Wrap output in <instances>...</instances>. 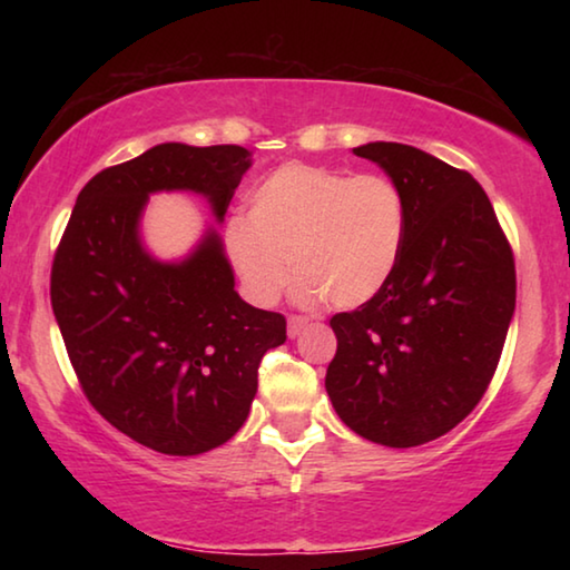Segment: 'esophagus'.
Wrapping results in <instances>:
<instances>
[{
  "label": "esophagus",
  "mask_w": 570,
  "mask_h": 570,
  "mask_svg": "<svg viewBox=\"0 0 570 570\" xmlns=\"http://www.w3.org/2000/svg\"><path fill=\"white\" fill-rule=\"evenodd\" d=\"M306 326H308L306 316H288V336H292V340H296V336L302 334Z\"/></svg>",
  "instance_id": "1"
}]
</instances>
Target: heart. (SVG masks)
<instances>
[{"label":"heart","mask_w":570,"mask_h":570,"mask_svg":"<svg viewBox=\"0 0 570 570\" xmlns=\"http://www.w3.org/2000/svg\"><path fill=\"white\" fill-rule=\"evenodd\" d=\"M404 240L407 204L397 183L308 163L276 168L250 190L248 218L226 226L230 264L258 304H274L294 268L302 304L362 306L390 284Z\"/></svg>","instance_id":"heart-1"}]
</instances>
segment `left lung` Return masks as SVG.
<instances>
[{"mask_svg":"<svg viewBox=\"0 0 570 570\" xmlns=\"http://www.w3.org/2000/svg\"><path fill=\"white\" fill-rule=\"evenodd\" d=\"M407 204L390 284L332 316L326 392L346 428L387 448L438 440L475 410L515 312V264L493 204L465 170L402 142L354 148Z\"/></svg>","mask_w":570,"mask_h":570,"instance_id":"left-lung-1","label":"left lung"}]
</instances>
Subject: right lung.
Listing matches in <instances>:
<instances>
[{
  "instance_id": "obj_1",
  "label": "right lung",
  "mask_w": 570,
  "mask_h": 570,
  "mask_svg": "<svg viewBox=\"0 0 570 570\" xmlns=\"http://www.w3.org/2000/svg\"><path fill=\"white\" fill-rule=\"evenodd\" d=\"M250 153L160 142L80 190L52 264V312L85 397L112 428L163 455H200L246 422L258 364L286 320L236 292L210 226L180 262L140 236L153 193L188 190L220 224Z\"/></svg>"
}]
</instances>
